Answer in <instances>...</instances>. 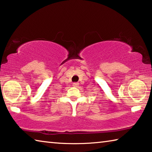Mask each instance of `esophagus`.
<instances>
[{
	"instance_id": "obj_1",
	"label": "esophagus",
	"mask_w": 152,
	"mask_h": 152,
	"mask_svg": "<svg viewBox=\"0 0 152 152\" xmlns=\"http://www.w3.org/2000/svg\"><path fill=\"white\" fill-rule=\"evenodd\" d=\"M79 85L78 83H77V82H74L73 83V86H78Z\"/></svg>"
}]
</instances>
